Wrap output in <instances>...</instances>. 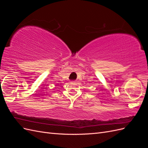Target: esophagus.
Masks as SVG:
<instances>
[{
  "label": "esophagus",
  "mask_w": 148,
  "mask_h": 148,
  "mask_svg": "<svg viewBox=\"0 0 148 148\" xmlns=\"http://www.w3.org/2000/svg\"><path fill=\"white\" fill-rule=\"evenodd\" d=\"M73 82V83H75V81H74V82Z\"/></svg>",
  "instance_id": "esophagus-1"
}]
</instances>
